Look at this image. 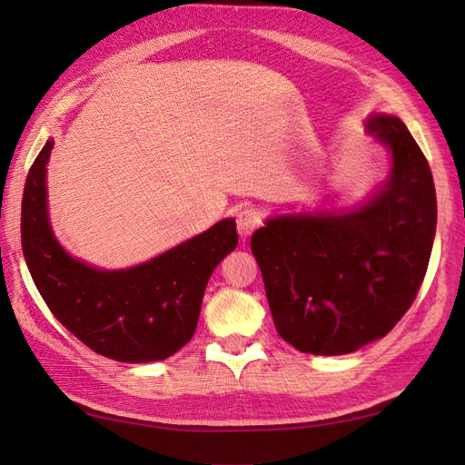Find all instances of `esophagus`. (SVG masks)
<instances>
[{"mask_svg":"<svg viewBox=\"0 0 465 465\" xmlns=\"http://www.w3.org/2000/svg\"><path fill=\"white\" fill-rule=\"evenodd\" d=\"M260 223H262V215L255 207H240L238 213H235V225H238V233L242 238L252 235Z\"/></svg>","mask_w":465,"mask_h":465,"instance_id":"34e87169","label":"esophagus"}]
</instances>
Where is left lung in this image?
<instances>
[{
    "label": "left lung",
    "instance_id": "obj_1",
    "mask_svg": "<svg viewBox=\"0 0 465 465\" xmlns=\"http://www.w3.org/2000/svg\"><path fill=\"white\" fill-rule=\"evenodd\" d=\"M368 130L393 157L368 205L275 217L252 235L275 330L303 353H351L383 338L426 278L438 220L430 163L400 117L375 114Z\"/></svg>",
    "mask_w": 465,
    "mask_h": 465
}]
</instances>
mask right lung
I'll return each mask as SVG.
<instances>
[{
    "mask_svg": "<svg viewBox=\"0 0 465 465\" xmlns=\"http://www.w3.org/2000/svg\"><path fill=\"white\" fill-rule=\"evenodd\" d=\"M47 142L29 167L22 200V250L55 320L95 353L125 363L170 358L193 338L207 280L238 245L233 220L132 270L102 272L67 255L45 207Z\"/></svg>",
    "mask_w": 465,
    "mask_h": 465,
    "instance_id": "obj_1",
    "label": "right lung"
}]
</instances>
